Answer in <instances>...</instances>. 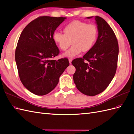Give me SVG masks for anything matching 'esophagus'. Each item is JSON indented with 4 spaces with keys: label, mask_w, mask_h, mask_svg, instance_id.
<instances>
[{
    "label": "esophagus",
    "mask_w": 134,
    "mask_h": 134,
    "mask_svg": "<svg viewBox=\"0 0 134 134\" xmlns=\"http://www.w3.org/2000/svg\"><path fill=\"white\" fill-rule=\"evenodd\" d=\"M71 61H72V59H69V63L71 64Z\"/></svg>",
    "instance_id": "34e87169"
}]
</instances>
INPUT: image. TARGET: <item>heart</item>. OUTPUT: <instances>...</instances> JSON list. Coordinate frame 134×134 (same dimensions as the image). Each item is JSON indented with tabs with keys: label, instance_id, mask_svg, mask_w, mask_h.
<instances>
[{
	"label": "heart",
	"instance_id": "heart-1",
	"mask_svg": "<svg viewBox=\"0 0 134 134\" xmlns=\"http://www.w3.org/2000/svg\"><path fill=\"white\" fill-rule=\"evenodd\" d=\"M64 34L55 31L53 35L54 42L61 49L68 48L72 43L71 47L64 53V56L74 57L83 52L91 49L95 43L97 30L95 25L87 24L80 21H73L65 27Z\"/></svg>",
	"mask_w": 134,
	"mask_h": 134
}]
</instances>
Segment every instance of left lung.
<instances>
[{
    "instance_id": "1",
    "label": "left lung",
    "mask_w": 134,
    "mask_h": 134,
    "mask_svg": "<svg viewBox=\"0 0 134 134\" xmlns=\"http://www.w3.org/2000/svg\"><path fill=\"white\" fill-rule=\"evenodd\" d=\"M95 19L98 30L96 43L83 58L71 62L76 69L73 80L77 89L91 96L102 92L110 84L116 72L119 52L117 39L109 24L99 16Z\"/></svg>"
}]
</instances>
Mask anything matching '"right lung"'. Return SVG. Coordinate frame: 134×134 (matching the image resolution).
I'll list each match as a JSON object with an SVG mask.
<instances>
[{
  "label": "right lung",
  "mask_w": 134,
  "mask_h": 134,
  "mask_svg": "<svg viewBox=\"0 0 134 134\" xmlns=\"http://www.w3.org/2000/svg\"><path fill=\"white\" fill-rule=\"evenodd\" d=\"M66 17L41 16L32 21L20 35L15 51L20 79L29 91L45 95L58 84L69 65L67 58L52 59L60 53L53 35Z\"/></svg>",
  "instance_id": "1"
}]
</instances>
